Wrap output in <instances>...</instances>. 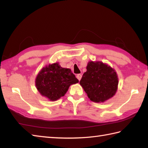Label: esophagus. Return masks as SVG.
Here are the masks:
<instances>
[{
	"label": "esophagus",
	"mask_w": 148,
	"mask_h": 148,
	"mask_svg": "<svg viewBox=\"0 0 148 148\" xmlns=\"http://www.w3.org/2000/svg\"><path fill=\"white\" fill-rule=\"evenodd\" d=\"M77 78H78V80L80 81V79H81V78H82V75H81V74H78L77 75Z\"/></svg>",
	"instance_id": "1"
}]
</instances>
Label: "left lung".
<instances>
[{
	"label": "left lung",
	"instance_id": "1",
	"mask_svg": "<svg viewBox=\"0 0 148 148\" xmlns=\"http://www.w3.org/2000/svg\"><path fill=\"white\" fill-rule=\"evenodd\" d=\"M80 81L88 98L95 103H103L115 95L118 77L114 68L101 61H89Z\"/></svg>",
	"mask_w": 148,
	"mask_h": 148
}]
</instances>
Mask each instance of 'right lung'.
<instances>
[{"mask_svg": "<svg viewBox=\"0 0 148 148\" xmlns=\"http://www.w3.org/2000/svg\"><path fill=\"white\" fill-rule=\"evenodd\" d=\"M78 82V80L70 69L62 68L59 62L45 66L35 80L39 92L52 101L64 96L70 86Z\"/></svg>", "mask_w": 148, "mask_h": 148, "instance_id": "add662e5", "label": "right lung"}]
</instances>
